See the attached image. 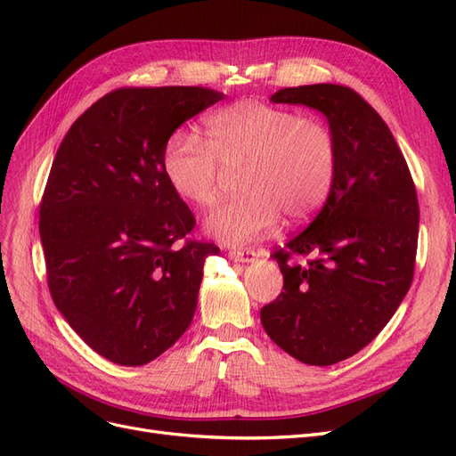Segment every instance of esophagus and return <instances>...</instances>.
Instances as JSON below:
<instances>
[{"label":"esophagus","mask_w":456,"mask_h":456,"mask_svg":"<svg viewBox=\"0 0 456 456\" xmlns=\"http://www.w3.org/2000/svg\"><path fill=\"white\" fill-rule=\"evenodd\" d=\"M230 258L238 260V262H251L256 256L255 249H228Z\"/></svg>","instance_id":"obj_1"}]
</instances>
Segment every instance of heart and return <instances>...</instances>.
Here are the masks:
<instances>
[{
    "label": "heart",
    "mask_w": 456,
    "mask_h": 456,
    "mask_svg": "<svg viewBox=\"0 0 456 456\" xmlns=\"http://www.w3.org/2000/svg\"><path fill=\"white\" fill-rule=\"evenodd\" d=\"M161 165L175 194L198 209L216 203L224 173L241 169L238 188L245 194L215 209L205 230L224 245H245L278 223L281 211L298 220L322 207L337 178L338 144L322 119L241 101L203 121V141L171 136Z\"/></svg>",
    "instance_id": "obj_1"
}]
</instances>
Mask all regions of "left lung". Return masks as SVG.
<instances>
[{"label":"left lung","instance_id":"8db88e82","mask_svg":"<svg viewBox=\"0 0 456 456\" xmlns=\"http://www.w3.org/2000/svg\"><path fill=\"white\" fill-rule=\"evenodd\" d=\"M275 104L325 114L338 171L322 211L272 258L283 291L260 322L281 350L306 365H333L365 348L390 322L415 273L419 200L392 131L354 89L287 87ZM295 256H308L298 265Z\"/></svg>","mask_w":456,"mask_h":456}]
</instances>
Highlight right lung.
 <instances>
[{
    "label": "right lung",
    "mask_w": 456,
    "mask_h": 456,
    "mask_svg": "<svg viewBox=\"0 0 456 456\" xmlns=\"http://www.w3.org/2000/svg\"><path fill=\"white\" fill-rule=\"evenodd\" d=\"M207 87H121L68 129L39 203L54 306L118 365L156 360L191 323L215 243L163 175L171 134L223 101Z\"/></svg>",
    "instance_id": "add662e5"
}]
</instances>
